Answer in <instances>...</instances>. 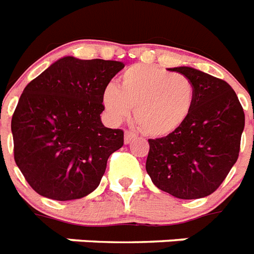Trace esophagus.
Masks as SVG:
<instances>
[{
    "mask_svg": "<svg viewBox=\"0 0 254 254\" xmlns=\"http://www.w3.org/2000/svg\"><path fill=\"white\" fill-rule=\"evenodd\" d=\"M135 137H136V135H135V133L131 132V131H126V133H125V143L126 144L131 143V141H132V140L135 139Z\"/></svg>",
    "mask_w": 254,
    "mask_h": 254,
    "instance_id": "esophagus-1",
    "label": "esophagus"
}]
</instances>
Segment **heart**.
Masks as SVG:
<instances>
[{"instance_id": "obj_1", "label": "heart", "mask_w": 254, "mask_h": 254, "mask_svg": "<svg viewBox=\"0 0 254 254\" xmlns=\"http://www.w3.org/2000/svg\"><path fill=\"white\" fill-rule=\"evenodd\" d=\"M107 115L119 122L135 109V122L152 136L177 131L191 113L194 85L182 73L159 66L136 64L119 77V86L107 85L102 93Z\"/></svg>"}]
</instances>
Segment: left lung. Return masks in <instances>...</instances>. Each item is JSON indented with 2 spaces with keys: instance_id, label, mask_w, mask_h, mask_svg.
Here are the masks:
<instances>
[{
  "instance_id": "left-lung-1",
  "label": "left lung",
  "mask_w": 254,
  "mask_h": 254,
  "mask_svg": "<svg viewBox=\"0 0 254 254\" xmlns=\"http://www.w3.org/2000/svg\"><path fill=\"white\" fill-rule=\"evenodd\" d=\"M169 70L190 78L194 103L177 131L148 140L145 169L162 191L180 199H198L212 194L237 161L244 110L224 80L190 66Z\"/></svg>"
}]
</instances>
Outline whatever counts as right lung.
Wrapping results in <instances>:
<instances>
[{"instance_id": "obj_1", "label": "right lung", "mask_w": 254, "mask_h": 254, "mask_svg": "<svg viewBox=\"0 0 254 254\" xmlns=\"http://www.w3.org/2000/svg\"><path fill=\"white\" fill-rule=\"evenodd\" d=\"M125 64L114 60L55 62L24 88L13 118L14 160L38 194L72 200L98 188L125 132L101 122L102 93Z\"/></svg>"}]
</instances>
